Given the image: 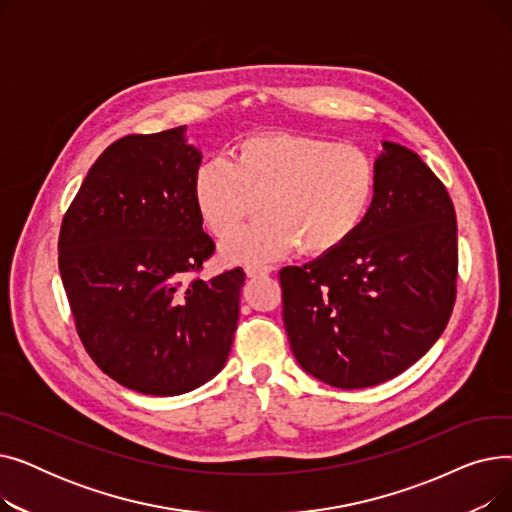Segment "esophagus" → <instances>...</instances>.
<instances>
[{"mask_svg":"<svg viewBox=\"0 0 512 512\" xmlns=\"http://www.w3.org/2000/svg\"><path fill=\"white\" fill-rule=\"evenodd\" d=\"M245 272H247V276H249V278H257V276H267V274H272V272H274V267H272V265L251 263V265H247V267H245Z\"/></svg>","mask_w":512,"mask_h":512,"instance_id":"34e87169","label":"esophagus"}]
</instances>
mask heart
Returning a JSON list of instances; mask_svg holds the SVG:
<instances>
[{
	"label": "heart",
	"mask_w": 512,
	"mask_h": 512,
	"mask_svg": "<svg viewBox=\"0 0 512 512\" xmlns=\"http://www.w3.org/2000/svg\"><path fill=\"white\" fill-rule=\"evenodd\" d=\"M378 168L359 145L311 134L270 132L242 141L234 161L213 157L195 172L193 197L232 261H270L301 247L324 255L351 238L371 209Z\"/></svg>",
	"instance_id": "heart-1"
}]
</instances>
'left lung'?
<instances>
[{"label": "left lung", "instance_id": "8db88e82", "mask_svg": "<svg viewBox=\"0 0 512 512\" xmlns=\"http://www.w3.org/2000/svg\"><path fill=\"white\" fill-rule=\"evenodd\" d=\"M361 228L280 272L292 355L313 378L355 390L396 378L442 336L456 299V213L411 149L384 141Z\"/></svg>", "mask_w": 512, "mask_h": 512}]
</instances>
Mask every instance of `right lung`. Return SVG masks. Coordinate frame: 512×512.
Returning <instances> with one entry per match:
<instances>
[{
  "instance_id": "right-lung-1",
  "label": "right lung",
  "mask_w": 512,
  "mask_h": 512,
  "mask_svg": "<svg viewBox=\"0 0 512 512\" xmlns=\"http://www.w3.org/2000/svg\"><path fill=\"white\" fill-rule=\"evenodd\" d=\"M186 126L107 147L70 203L58 240L76 332L97 367L151 396L191 392L228 361L245 272L195 276L215 251Z\"/></svg>"
}]
</instances>
